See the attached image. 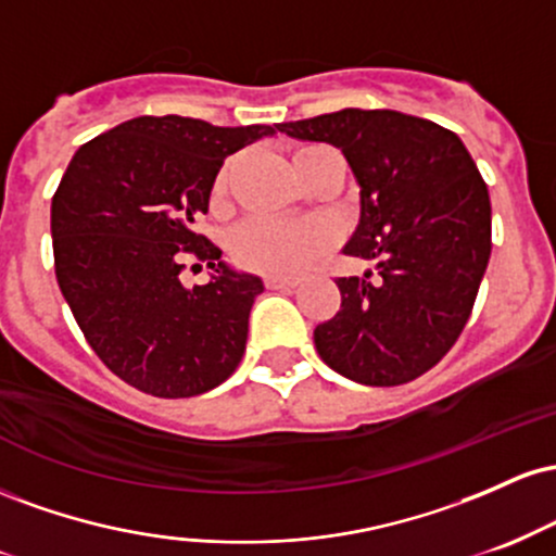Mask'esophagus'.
Instances as JSON below:
<instances>
[{
	"label": "esophagus",
	"mask_w": 556,
	"mask_h": 556,
	"mask_svg": "<svg viewBox=\"0 0 556 556\" xmlns=\"http://www.w3.org/2000/svg\"><path fill=\"white\" fill-rule=\"evenodd\" d=\"M298 285V279H282V277H266V287L269 290H292Z\"/></svg>",
	"instance_id": "1"
}]
</instances>
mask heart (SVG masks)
I'll list each match as a JSON object with an SVG mask.
<instances>
[{
    "mask_svg": "<svg viewBox=\"0 0 556 556\" xmlns=\"http://www.w3.org/2000/svg\"><path fill=\"white\" fill-rule=\"evenodd\" d=\"M324 146H303L292 154V167L305 159L321 154ZM227 167L216 175L212 198L222 203L229 188ZM334 235L324 222L303 219V222H279V219H251L245 222L238 232L232 235V253L240 266L245 269L269 274V277H295L311 264V261L329 251Z\"/></svg>",
    "mask_w": 556,
    "mask_h": 556,
    "instance_id": "heart-1",
    "label": "heart"
}]
</instances>
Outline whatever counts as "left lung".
I'll list each match as a JSON object with an SVG mask.
<instances>
[{
	"label": "left lung",
	"instance_id": "1",
	"mask_svg": "<svg viewBox=\"0 0 556 556\" xmlns=\"http://www.w3.org/2000/svg\"><path fill=\"white\" fill-rule=\"evenodd\" d=\"M279 132L342 151L361 185V222L344 253L376 261L340 277V311L314 329L321 361L366 387L418 379L450 353L491 256L486 182L463 140L431 119L342 110Z\"/></svg>",
	"mask_w": 556,
	"mask_h": 556
}]
</instances>
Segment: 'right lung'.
<instances>
[{
	"label": "right lung",
	"instance_id": "add662e5",
	"mask_svg": "<svg viewBox=\"0 0 556 556\" xmlns=\"http://www.w3.org/2000/svg\"><path fill=\"white\" fill-rule=\"evenodd\" d=\"M279 125L136 117L75 151L52 198L54 271L93 353L154 397H195L232 376L264 282L195 229L229 154ZM213 269L185 288L184 258Z\"/></svg>",
	"mask_w": 556,
	"mask_h": 556
}]
</instances>
